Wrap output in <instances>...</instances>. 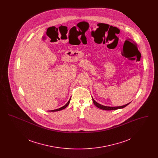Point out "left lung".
I'll return each instance as SVG.
<instances>
[{
    "label": "left lung",
    "mask_w": 158,
    "mask_h": 158,
    "mask_svg": "<svg viewBox=\"0 0 158 158\" xmlns=\"http://www.w3.org/2000/svg\"><path fill=\"white\" fill-rule=\"evenodd\" d=\"M92 101H93V102H94V105H95L97 107H98L101 110H117V109L123 108L130 103H130H128L126 105H122V106H104V105H101L100 104H98V102H97L93 98H92Z\"/></svg>",
    "instance_id": "8db88e82"
}]
</instances>
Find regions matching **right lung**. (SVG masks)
<instances>
[{"label":"right lung","instance_id":"1","mask_svg":"<svg viewBox=\"0 0 158 158\" xmlns=\"http://www.w3.org/2000/svg\"><path fill=\"white\" fill-rule=\"evenodd\" d=\"M70 99H71V97L70 98V99L69 100V101H68V102H67V104H66L65 105H64L63 106H62V107H61L60 108H58V109H56V110H51V111H60V110H63V109H64V108H66L67 106H68V105L69 104V103H70Z\"/></svg>","mask_w":158,"mask_h":158}]
</instances>
